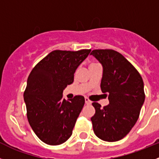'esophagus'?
I'll return each instance as SVG.
<instances>
[{
	"label": "esophagus",
	"instance_id": "esophagus-1",
	"mask_svg": "<svg viewBox=\"0 0 159 159\" xmlns=\"http://www.w3.org/2000/svg\"><path fill=\"white\" fill-rule=\"evenodd\" d=\"M84 100H85V103H86L87 105H89V104H91V103H92V102L90 101L89 100L88 98L85 97V99H84Z\"/></svg>",
	"mask_w": 159,
	"mask_h": 159
}]
</instances>
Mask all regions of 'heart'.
Returning a JSON list of instances; mask_svg holds the SVG:
<instances>
[{"instance_id":"b5f03b06","label":"heart","mask_w":159,"mask_h":159,"mask_svg":"<svg viewBox=\"0 0 159 159\" xmlns=\"http://www.w3.org/2000/svg\"><path fill=\"white\" fill-rule=\"evenodd\" d=\"M92 64H93V63H92Z\"/></svg>"}]
</instances>
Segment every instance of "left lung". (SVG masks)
Instances as JSON below:
<instances>
[{
  "label": "left lung",
  "instance_id": "left-lung-1",
  "mask_svg": "<svg viewBox=\"0 0 159 159\" xmlns=\"http://www.w3.org/2000/svg\"><path fill=\"white\" fill-rule=\"evenodd\" d=\"M90 55L103 66L100 88L109 100V104L103 108L100 103H93L96 110L91 118L93 131L104 141H118L129 133L139 118L145 100L143 79L118 52L96 49Z\"/></svg>",
  "mask_w": 159,
  "mask_h": 159
}]
</instances>
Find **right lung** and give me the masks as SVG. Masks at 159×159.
Masks as SVG:
<instances>
[{
    "label": "right lung",
    "instance_id": "obj_1",
    "mask_svg": "<svg viewBox=\"0 0 159 159\" xmlns=\"http://www.w3.org/2000/svg\"><path fill=\"white\" fill-rule=\"evenodd\" d=\"M91 49L77 52L55 50L34 67L23 94L27 118L41 141L59 145L72 135L84 98L76 96L66 100L63 92L74 81V75Z\"/></svg>",
    "mask_w": 159,
    "mask_h": 159
}]
</instances>
